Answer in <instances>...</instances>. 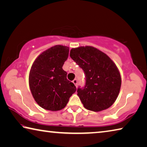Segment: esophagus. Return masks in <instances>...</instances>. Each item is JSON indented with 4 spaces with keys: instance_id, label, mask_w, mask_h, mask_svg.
<instances>
[{
    "instance_id": "34e87169",
    "label": "esophagus",
    "mask_w": 147,
    "mask_h": 147,
    "mask_svg": "<svg viewBox=\"0 0 147 147\" xmlns=\"http://www.w3.org/2000/svg\"><path fill=\"white\" fill-rule=\"evenodd\" d=\"M73 83L75 85L76 87H77V80L76 79H74V80L73 81Z\"/></svg>"
}]
</instances>
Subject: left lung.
<instances>
[{
    "label": "left lung",
    "instance_id": "left-lung-1",
    "mask_svg": "<svg viewBox=\"0 0 147 147\" xmlns=\"http://www.w3.org/2000/svg\"><path fill=\"white\" fill-rule=\"evenodd\" d=\"M70 56L83 69L86 86L77 89L84 108L93 111L109 108L115 102L121 86V77L111 58L93 47L71 50Z\"/></svg>",
    "mask_w": 147,
    "mask_h": 147
}]
</instances>
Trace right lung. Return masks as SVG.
Listing matches in <instances>:
<instances>
[{"label":"right lung","mask_w":147,"mask_h":147,"mask_svg":"<svg viewBox=\"0 0 147 147\" xmlns=\"http://www.w3.org/2000/svg\"><path fill=\"white\" fill-rule=\"evenodd\" d=\"M69 53L67 46L52 47L39 55L31 67L29 86L32 94L37 104L47 110L56 111L64 108L76 90L62 69Z\"/></svg>","instance_id":"right-lung-1"}]
</instances>
